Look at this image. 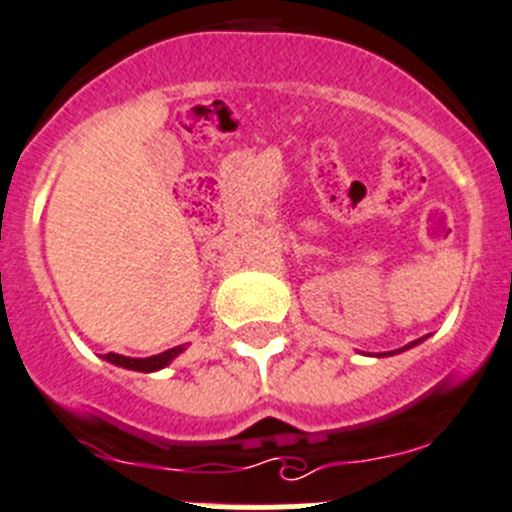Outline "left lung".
Instances as JSON below:
<instances>
[{
  "label": "left lung",
  "instance_id": "8db88e82",
  "mask_svg": "<svg viewBox=\"0 0 512 512\" xmlns=\"http://www.w3.org/2000/svg\"><path fill=\"white\" fill-rule=\"evenodd\" d=\"M415 344H417V342H412V344H407V347H402V349H399V352H405V349H410V347H415Z\"/></svg>",
  "mask_w": 512,
  "mask_h": 512
}]
</instances>
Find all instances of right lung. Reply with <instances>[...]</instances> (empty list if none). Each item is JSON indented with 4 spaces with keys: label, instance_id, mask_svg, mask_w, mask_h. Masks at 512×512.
Wrapping results in <instances>:
<instances>
[{
    "label": "right lung",
    "instance_id": "obj_1",
    "mask_svg": "<svg viewBox=\"0 0 512 512\" xmlns=\"http://www.w3.org/2000/svg\"><path fill=\"white\" fill-rule=\"evenodd\" d=\"M183 344L180 347H173L168 349V352H160L155 354V357H145V359H135V357H123V354H105V359L110 364H115V367H123V369H135V372H158V369L168 367L170 362H173L175 357H178L180 352H183Z\"/></svg>",
    "mask_w": 512,
    "mask_h": 512
}]
</instances>
